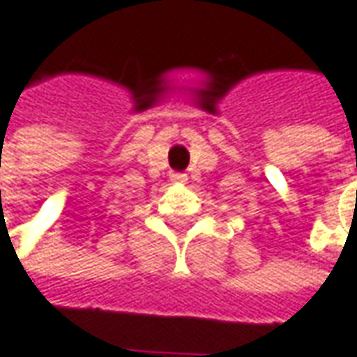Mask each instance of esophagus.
<instances>
[{
	"label": "esophagus",
	"instance_id": "esophagus-1",
	"mask_svg": "<svg viewBox=\"0 0 357 357\" xmlns=\"http://www.w3.org/2000/svg\"><path fill=\"white\" fill-rule=\"evenodd\" d=\"M172 181H174V183H185V181H188V176H185V174H172Z\"/></svg>",
	"mask_w": 357,
	"mask_h": 357
}]
</instances>
